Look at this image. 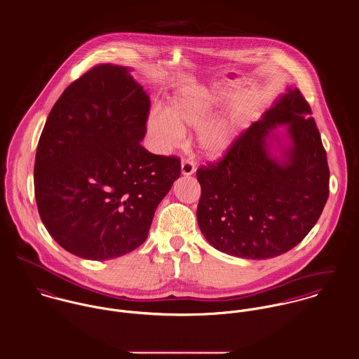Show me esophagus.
<instances>
[{
	"instance_id": "obj_1",
	"label": "esophagus",
	"mask_w": 359,
	"mask_h": 359,
	"mask_svg": "<svg viewBox=\"0 0 359 359\" xmlns=\"http://www.w3.org/2000/svg\"><path fill=\"white\" fill-rule=\"evenodd\" d=\"M195 171H196V167H195V163L192 160H189V158L182 160V163H181V172L184 175H192Z\"/></svg>"
}]
</instances>
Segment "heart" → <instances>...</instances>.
Returning <instances> with one entry per match:
<instances>
[{
    "mask_svg": "<svg viewBox=\"0 0 359 359\" xmlns=\"http://www.w3.org/2000/svg\"><path fill=\"white\" fill-rule=\"evenodd\" d=\"M212 116V104L205 98L182 97L175 100L170 110L154 109L147 128L156 149L164 152L175 148L184 138L185 130L205 127ZM242 130L238 113L222 117L202 130L199 142L207 156L221 157L229 151Z\"/></svg>",
    "mask_w": 359,
    "mask_h": 359,
    "instance_id": "1",
    "label": "heart"
}]
</instances>
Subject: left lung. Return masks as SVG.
Returning a JSON list of instances; mask_svg holds the SVG:
<instances>
[{
    "label": "left lung",
    "instance_id": "left-lung-1",
    "mask_svg": "<svg viewBox=\"0 0 359 359\" xmlns=\"http://www.w3.org/2000/svg\"><path fill=\"white\" fill-rule=\"evenodd\" d=\"M311 114L300 90L290 88L221 158L198 168L196 215L212 248L265 259L289 252L313 228L329 196V165ZM285 123L292 145L280 163L267 154L266 137Z\"/></svg>",
    "mask_w": 359,
    "mask_h": 359
}]
</instances>
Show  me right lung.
<instances>
[{
  "label": "right lung",
  "mask_w": 359,
  "mask_h": 359,
  "mask_svg": "<svg viewBox=\"0 0 359 359\" xmlns=\"http://www.w3.org/2000/svg\"><path fill=\"white\" fill-rule=\"evenodd\" d=\"M151 101L128 69L91 67L53 104L34 163V195L55 242L110 259L140 248L154 211L181 175L177 156L151 154Z\"/></svg>",
  "instance_id": "add662e5"
}]
</instances>
